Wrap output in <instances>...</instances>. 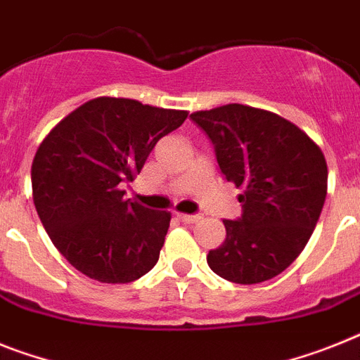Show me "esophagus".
<instances>
[{"mask_svg": "<svg viewBox=\"0 0 360 360\" xmlns=\"http://www.w3.org/2000/svg\"><path fill=\"white\" fill-rule=\"evenodd\" d=\"M177 217H179L181 221L183 223H198L199 219H201V216L199 214H177Z\"/></svg>", "mask_w": 360, "mask_h": 360, "instance_id": "34e87169", "label": "esophagus"}]
</instances>
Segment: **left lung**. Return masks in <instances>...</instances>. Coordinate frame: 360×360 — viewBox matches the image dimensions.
<instances>
[{
    "label": "left lung",
    "mask_w": 360,
    "mask_h": 360,
    "mask_svg": "<svg viewBox=\"0 0 360 360\" xmlns=\"http://www.w3.org/2000/svg\"><path fill=\"white\" fill-rule=\"evenodd\" d=\"M190 119L212 141L225 179L243 188V214L223 221L226 238L208 252V265L243 285L278 276L304 250L322 212L324 153L298 126L250 105H219Z\"/></svg>",
    "instance_id": "left-lung-1"
}]
</instances>
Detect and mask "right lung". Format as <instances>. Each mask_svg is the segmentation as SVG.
Segmentation results:
<instances>
[{"instance_id":"add662e5","label":"right lung","mask_w":360,"mask_h":360,"mask_svg":"<svg viewBox=\"0 0 360 360\" xmlns=\"http://www.w3.org/2000/svg\"><path fill=\"white\" fill-rule=\"evenodd\" d=\"M186 111L98 96L60 120L31 168L41 225L69 264L102 283L134 282L159 259L170 212L124 199L157 141Z\"/></svg>"}]
</instances>
